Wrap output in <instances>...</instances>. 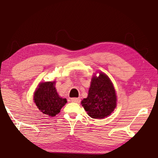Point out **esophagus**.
I'll return each instance as SVG.
<instances>
[{"mask_svg": "<svg viewBox=\"0 0 158 158\" xmlns=\"http://www.w3.org/2000/svg\"><path fill=\"white\" fill-rule=\"evenodd\" d=\"M71 101L74 102L79 103V102H80V101H81V99H80L79 98H72Z\"/></svg>", "mask_w": 158, "mask_h": 158, "instance_id": "1", "label": "esophagus"}]
</instances>
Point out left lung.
<instances>
[{"instance_id":"8db88e82","label":"left lung","mask_w":158,"mask_h":158,"mask_svg":"<svg viewBox=\"0 0 158 158\" xmlns=\"http://www.w3.org/2000/svg\"><path fill=\"white\" fill-rule=\"evenodd\" d=\"M81 105L93 119H103L111 114L117 106V96L108 76L100 72L98 77H92L88 97Z\"/></svg>"}]
</instances>
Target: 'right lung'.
<instances>
[{
    "label": "right lung",
    "mask_w": 158,
    "mask_h": 158,
    "mask_svg": "<svg viewBox=\"0 0 158 158\" xmlns=\"http://www.w3.org/2000/svg\"><path fill=\"white\" fill-rule=\"evenodd\" d=\"M55 81L40 83L34 94V101L39 110L45 115L53 117L67 102L60 97L55 88Z\"/></svg>",
    "instance_id": "right-lung-1"
}]
</instances>
